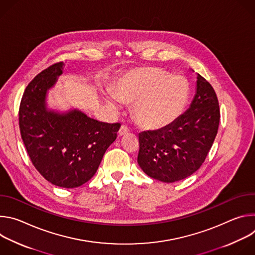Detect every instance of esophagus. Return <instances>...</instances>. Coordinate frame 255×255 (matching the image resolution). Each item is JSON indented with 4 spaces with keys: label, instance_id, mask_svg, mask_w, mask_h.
I'll return each mask as SVG.
<instances>
[{
    "label": "esophagus",
    "instance_id": "34e87169",
    "mask_svg": "<svg viewBox=\"0 0 255 255\" xmlns=\"http://www.w3.org/2000/svg\"><path fill=\"white\" fill-rule=\"evenodd\" d=\"M128 132H129V129H128L126 126L123 125V126H121V128H120L119 131H118V136H119V137H122V136L128 134Z\"/></svg>",
    "mask_w": 255,
    "mask_h": 255
}]
</instances>
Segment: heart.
Wrapping results in <instances>:
<instances>
[{"label":"heart","instance_id":"b5f03b06","mask_svg":"<svg viewBox=\"0 0 255 255\" xmlns=\"http://www.w3.org/2000/svg\"><path fill=\"white\" fill-rule=\"evenodd\" d=\"M105 95L107 105L118 110L119 102L132 105L136 123L157 131L183 115L190 98V85L180 76H170L156 66H139L123 74Z\"/></svg>","mask_w":255,"mask_h":255}]
</instances>
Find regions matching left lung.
<instances>
[{
    "label": "left lung",
    "instance_id": "1",
    "mask_svg": "<svg viewBox=\"0 0 255 255\" xmlns=\"http://www.w3.org/2000/svg\"><path fill=\"white\" fill-rule=\"evenodd\" d=\"M219 122L216 93L197 74L195 97L179 119L164 129L139 134V166L148 176L163 183H174L192 175L205 161Z\"/></svg>",
    "mask_w": 255,
    "mask_h": 255
}]
</instances>
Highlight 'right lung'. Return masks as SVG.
Here are the masks:
<instances>
[{
    "label": "right lung",
    "mask_w": 255,
    "mask_h": 255,
    "mask_svg": "<svg viewBox=\"0 0 255 255\" xmlns=\"http://www.w3.org/2000/svg\"><path fill=\"white\" fill-rule=\"evenodd\" d=\"M63 66V62L49 66L27 86L19 126L35 168L52 185L72 189L94 176L121 125L99 122L76 108L60 111L48 107V92Z\"/></svg>",
    "instance_id": "1"
}]
</instances>
